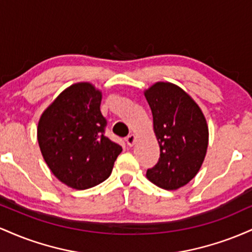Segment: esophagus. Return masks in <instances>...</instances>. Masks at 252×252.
<instances>
[{
  "mask_svg": "<svg viewBox=\"0 0 252 252\" xmlns=\"http://www.w3.org/2000/svg\"><path fill=\"white\" fill-rule=\"evenodd\" d=\"M126 142L128 144L129 147H132L136 142V136L134 134H130L126 137Z\"/></svg>",
  "mask_w": 252,
  "mask_h": 252,
  "instance_id": "esophagus-1",
  "label": "esophagus"
}]
</instances>
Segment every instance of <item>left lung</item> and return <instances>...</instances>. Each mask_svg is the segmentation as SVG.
Here are the masks:
<instances>
[{
  "label": "left lung",
  "instance_id": "1",
  "mask_svg": "<svg viewBox=\"0 0 252 252\" xmlns=\"http://www.w3.org/2000/svg\"><path fill=\"white\" fill-rule=\"evenodd\" d=\"M153 114L160 158L147 178L164 189H178L198 174L209 146V126L200 106L175 84L158 82L144 90Z\"/></svg>",
  "mask_w": 252,
  "mask_h": 252
}]
</instances>
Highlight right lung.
Here are the masks:
<instances>
[{"label": "right lung", "mask_w": 252, "mask_h": 252, "mask_svg": "<svg viewBox=\"0 0 252 252\" xmlns=\"http://www.w3.org/2000/svg\"><path fill=\"white\" fill-rule=\"evenodd\" d=\"M102 91L91 83L68 86L37 123V142L54 176L74 189H88L109 178L120 144L104 135Z\"/></svg>", "instance_id": "add662e5"}]
</instances>
